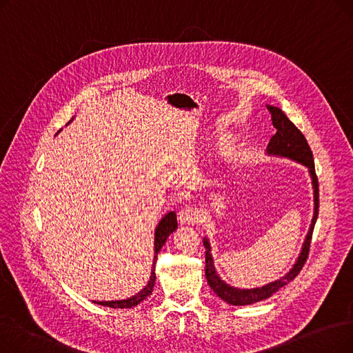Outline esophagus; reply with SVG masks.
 Here are the masks:
<instances>
[{
  "label": "esophagus",
  "instance_id": "obj_1",
  "mask_svg": "<svg viewBox=\"0 0 353 353\" xmlns=\"http://www.w3.org/2000/svg\"><path fill=\"white\" fill-rule=\"evenodd\" d=\"M199 219V212L192 206H184L179 212V220L181 225H194Z\"/></svg>",
  "mask_w": 353,
  "mask_h": 353
}]
</instances>
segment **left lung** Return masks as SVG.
<instances>
[{"label": "left lung", "instance_id": "8db88e82", "mask_svg": "<svg viewBox=\"0 0 353 353\" xmlns=\"http://www.w3.org/2000/svg\"><path fill=\"white\" fill-rule=\"evenodd\" d=\"M268 110L272 114V123L276 128V134L270 139L269 145H268V153L274 154V156H282V157H289L292 160L299 161L305 164L310 177H312V184H313V197H314V213L312 219V225L309 229V233L306 236V240L303 243L302 252L298 257V262L294 263L292 270L283 276L282 279L272 282L263 288H257V289H237L232 288L228 283L220 279L219 274L214 270L213 265V259L210 254V245L208 242V239H205V249H206V279L209 286L213 289V292L219 296L220 299H223L225 302L236 306H243V305H252L256 302L265 301L273 293H276L281 288L286 286L289 282H292L296 276H298L302 270V268L306 263V259L309 254L310 249V242H312V233L314 229V223H316L318 213H319V183H318V176L316 172H314V161H313V154L310 147L302 134L301 130L296 127L283 113L281 108L268 105Z\"/></svg>", "mask_w": 353, "mask_h": 353}]
</instances>
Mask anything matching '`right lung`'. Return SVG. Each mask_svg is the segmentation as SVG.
<instances>
[{"mask_svg": "<svg viewBox=\"0 0 353 353\" xmlns=\"http://www.w3.org/2000/svg\"><path fill=\"white\" fill-rule=\"evenodd\" d=\"M177 229V219H176V213L170 212L167 213L161 221L159 223L157 229H156V234H154V262H153V269H152V276H150V281H148L147 286L140 290L136 296L133 298H128L124 301H111V302H96L99 305L103 306H108V307H133L137 306L141 301H144L147 296H150L156 283V261H157V254L161 250L163 245L165 243L167 237H169L174 230Z\"/></svg>", "mask_w": 353, "mask_h": 353, "instance_id": "obj_1", "label": "right lung"}]
</instances>
